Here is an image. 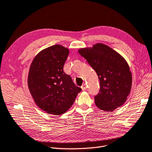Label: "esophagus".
Returning <instances> with one entry per match:
<instances>
[{
    "instance_id": "obj_1",
    "label": "esophagus",
    "mask_w": 152,
    "mask_h": 152,
    "mask_svg": "<svg viewBox=\"0 0 152 152\" xmlns=\"http://www.w3.org/2000/svg\"><path fill=\"white\" fill-rule=\"evenodd\" d=\"M81 89H82V90H83V91H85V90H86V89H87V88H86V84H83V86H81Z\"/></svg>"
}]
</instances>
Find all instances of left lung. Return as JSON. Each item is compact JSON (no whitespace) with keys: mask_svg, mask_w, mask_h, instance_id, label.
<instances>
[{"mask_svg":"<svg viewBox=\"0 0 152 152\" xmlns=\"http://www.w3.org/2000/svg\"><path fill=\"white\" fill-rule=\"evenodd\" d=\"M78 53L98 76L100 89L94 97L97 107L106 111H113L120 107L130 94L132 84V72L125 58L102 43L81 48Z\"/></svg>","mask_w":152,"mask_h":152,"instance_id":"obj_1","label":"left lung"}]
</instances>
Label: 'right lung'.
Returning a JSON list of instances; mask_svg holds the SVG:
<instances>
[{
  "mask_svg": "<svg viewBox=\"0 0 152 152\" xmlns=\"http://www.w3.org/2000/svg\"><path fill=\"white\" fill-rule=\"evenodd\" d=\"M69 53L61 45H54L41 50L30 66L28 88L36 104L48 113H64L81 91L63 71Z\"/></svg>",
  "mask_w": 152,
  "mask_h": 152,
  "instance_id": "right-lung-1",
  "label": "right lung"
}]
</instances>
